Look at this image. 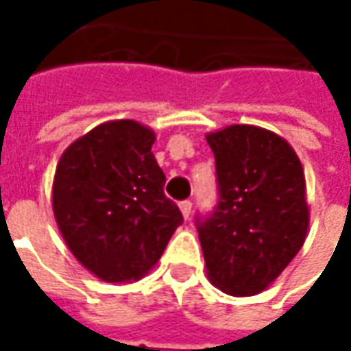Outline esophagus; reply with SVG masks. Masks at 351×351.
Segmentation results:
<instances>
[{
	"mask_svg": "<svg viewBox=\"0 0 351 351\" xmlns=\"http://www.w3.org/2000/svg\"><path fill=\"white\" fill-rule=\"evenodd\" d=\"M180 209H182L183 217L189 219V217H191V209H193V203H191V201H182V203H180Z\"/></svg>",
	"mask_w": 351,
	"mask_h": 351,
	"instance_id": "obj_1",
	"label": "esophagus"
}]
</instances>
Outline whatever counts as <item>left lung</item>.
<instances>
[{
	"instance_id": "1",
	"label": "left lung",
	"mask_w": 351,
	"mask_h": 351,
	"mask_svg": "<svg viewBox=\"0 0 351 351\" xmlns=\"http://www.w3.org/2000/svg\"><path fill=\"white\" fill-rule=\"evenodd\" d=\"M219 199L195 226L209 279L224 293L263 291L301 250L308 228L303 166L276 132L232 125L207 134Z\"/></svg>"
}]
</instances>
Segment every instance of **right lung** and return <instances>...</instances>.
Returning a JSON list of instances; mask_svg holds the SVG:
<instances>
[{"instance_id":"1","label":"right lung","mask_w":351,"mask_h":351,"mask_svg":"<svg viewBox=\"0 0 351 351\" xmlns=\"http://www.w3.org/2000/svg\"><path fill=\"white\" fill-rule=\"evenodd\" d=\"M154 141L136 121L103 123L70 144L56 166L58 228L75 260L107 283L146 276L183 223L164 195Z\"/></svg>"}]
</instances>
